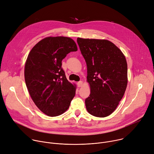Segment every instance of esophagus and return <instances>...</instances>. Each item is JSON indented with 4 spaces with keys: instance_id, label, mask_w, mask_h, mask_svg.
I'll return each mask as SVG.
<instances>
[{
    "instance_id": "1",
    "label": "esophagus",
    "mask_w": 154,
    "mask_h": 154,
    "mask_svg": "<svg viewBox=\"0 0 154 154\" xmlns=\"http://www.w3.org/2000/svg\"><path fill=\"white\" fill-rule=\"evenodd\" d=\"M82 84H83L82 81H79V82H77V86H78V87H81V86H82Z\"/></svg>"
}]
</instances>
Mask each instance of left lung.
I'll list each match as a JSON object with an SVG mask.
<instances>
[{
	"mask_svg": "<svg viewBox=\"0 0 154 154\" xmlns=\"http://www.w3.org/2000/svg\"><path fill=\"white\" fill-rule=\"evenodd\" d=\"M77 41L87 66L91 93L85 99L88 112L104 118L111 115L127 85V64L121 51L109 41L83 39Z\"/></svg>",
	"mask_w": 154,
	"mask_h": 154,
	"instance_id": "obj_1",
	"label": "left lung"
}]
</instances>
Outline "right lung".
<instances>
[{
	"label": "right lung",
	"instance_id": "obj_1",
	"mask_svg": "<svg viewBox=\"0 0 154 154\" xmlns=\"http://www.w3.org/2000/svg\"><path fill=\"white\" fill-rule=\"evenodd\" d=\"M77 51L75 42L64 36L47 37L30 52L24 77L29 94L37 107L49 116L67 110L75 94V86L69 82L61 61L71 52Z\"/></svg>",
	"mask_w": 154,
	"mask_h": 154
}]
</instances>
